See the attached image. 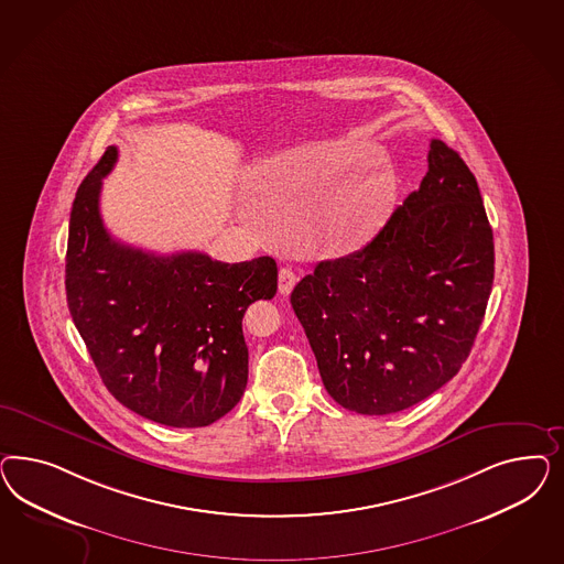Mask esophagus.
Segmentation results:
<instances>
[{"mask_svg": "<svg viewBox=\"0 0 564 564\" xmlns=\"http://www.w3.org/2000/svg\"><path fill=\"white\" fill-rule=\"evenodd\" d=\"M295 281H297V276L291 271L290 267H283V269L279 271V291H281L283 295H290L293 285H295Z\"/></svg>", "mask_w": 564, "mask_h": 564, "instance_id": "esophagus-1", "label": "esophagus"}]
</instances>
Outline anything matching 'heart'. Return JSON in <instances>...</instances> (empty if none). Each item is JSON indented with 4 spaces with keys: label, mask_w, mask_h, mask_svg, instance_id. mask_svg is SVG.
I'll use <instances>...</instances> for the list:
<instances>
[{
    "label": "heart",
    "mask_w": 564,
    "mask_h": 564,
    "mask_svg": "<svg viewBox=\"0 0 564 564\" xmlns=\"http://www.w3.org/2000/svg\"><path fill=\"white\" fill-rule=\"evenodd\" d=\"M250 210L254 213V210H257V206H252ZM359 213H361V210H359V206H349V208H345V210H341V215L337 217V225H341L343 229H345V227H351L354 223L359 221Z\"/></svg>",
    "instance_id": "1"
}]
</instances>
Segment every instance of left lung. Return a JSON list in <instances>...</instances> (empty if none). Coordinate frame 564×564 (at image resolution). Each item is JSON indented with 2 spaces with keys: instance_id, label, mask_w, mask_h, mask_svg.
Returning <instances> with one entry per match:
<instances>
[{
  "instance_id": "8db88e82",
  "label": "left lung",
  "mask_w": 564,
  "mask_h": 564,
  "mask_svg": "<svg viewBox=\"0 0 564 564\" xmlns=\"http://www.w3.org/2000/svg\"><path fill=\"white\" fill-rule=\"evenodd\" d=\"M495 281V238L478 182L432 140L420 188L370 243L318 262L293 291L328 394L345 410H408L459 372Z\"/></svg>"
}]
</instances>
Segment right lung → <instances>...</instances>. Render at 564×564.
<instances>
[{
    "label": "right lung",
    "mask_w": 564,
    "mask_h": 564,
    "mask_svg": "<svg viewBox=\"0 0 564 564\" xmlns=\"http://www.w3.org/2000/svg\"><path fill=\"white\" fill-rule=\"evenodd\" d=\"M109 147L69 213L66 295L107 391L138 415L203 427L238 405L248 382L241 318L276 293V262H219L203 252L161 257L120 243L99 210Z\"/></svg>",
    "instance_id": "obj_1"
}]
</instances>
